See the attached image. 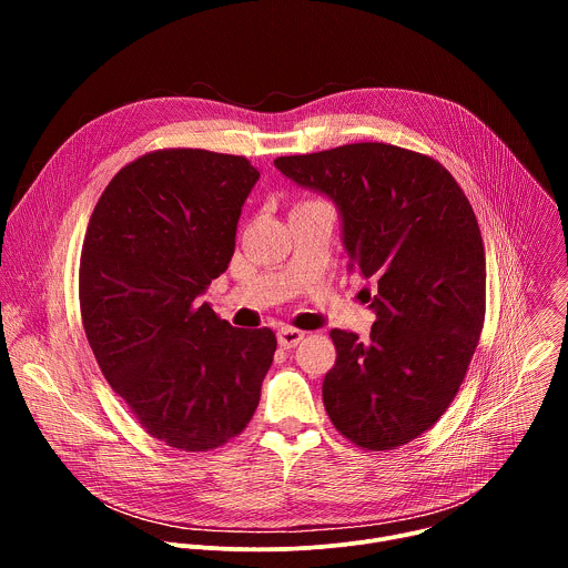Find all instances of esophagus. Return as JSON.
Instances as JSON below:
<instances>
[{"label": "esophagus", "instance_id": "34e87169", "mask_svg": "<svg viewBox=\"0 0 568 568\" xmlns=\"http://www.w3.org/2000/svg\"><path fill=\"white\" fill-rule=\"evenodd\" d=\"M303 337H305V333L298 331V328H292V326H283V328L278 331V344H281L283 348H294V346H298V344L303 342Z\"/></svg>", "mask_w": 568, "mask_h": 568}]
</instances>
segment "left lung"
<instances>
[{"label":"left lung","instance_id":"left-lung-1","mask_svg":"<svg viewBox=\"0 0 568 568\" xmlns=\"http://www.w3.org/2000/svg\"><path fill=\"white\" fill-rule=\"evenodd\" d=\"M274 166L339 204L348 272L375 283L368 342L331 331V423L362 449L407 445L449 409L483 331L485 250L471 204L440 161L390 143L290 154Z\"/></svg>","mask_w":568,"mask_h":568}]
</instances>
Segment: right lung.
I'll list each match as a JSON object with an SVG mask.
<instances>
[{"label":"right lung","instance_id":"1","mask_svg":"<svg viewBox=\"0 0 568 568\" xmlns=\"http://www.w3.org/2000/svg\"><path fill=\"white\" fill-rule=\"evenodd\" d=\"M258 171L247 156L152 150L99 197L80 252V316L110 386L152 438L211 452L250 425L276 335L200 301L226 272Z\"/></svg>","mask_w":568,"mask_h":568}]
</instances>
